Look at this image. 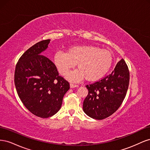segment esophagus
I'll return each instance as SVG.
<instances>
[{
	"label": "esophagus",
	"mask_w": 150,
	"mask_h": 150,
	"mask_svg": "<svg viewBox=\"0 0 150 150\" xmlns=\"http://www.w3.org/2000/svg\"><path fill=\"white\" fill-rule=\"evenodd\" d=\"M70 87L71 88H76V87H78V84H70Z\"/></svg>",
	"instance_id": "1"
}]
</instances>
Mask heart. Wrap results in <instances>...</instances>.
<instances>
[{
    "mask_svg": "<svg viewBox=\"0 0 150 150\" xmlns=\"http://www.w3.org/2000/svg\"><path fill=\"white\" fill-rule=\"evenodd\" d=\"M54 62L59 72L67 75L78 64L79 70L68 76L71 81L83 78L89 81L99 80L110 70L112 62L111 53L94 46H76L69 47L67 52L57 51L54 54Z\"/></svg>",
    "mask_w": 150,
    "mask_h": 150,
    "instance_id": "heart-1",
    "label": "heart"
}]
</instances>
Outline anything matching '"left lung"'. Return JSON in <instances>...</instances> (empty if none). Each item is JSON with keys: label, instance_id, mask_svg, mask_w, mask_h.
Wrapping results in <instances>:
<instances>
[{"label": "left lung", "instance_id": "obj_1", "mask_svg": "<svg viewBox=\"0 0 150 150\" xmlns=\"http://www.w3.org/2000/svg\"><path fill=\"white\" fill-rule=\"evenodd\" d=\"M129 82V71L123 59L110 75L86 84L88 94L83 102V111L93 119L101 120L110 116L121 105Z\"/></svg>", "mask_w": 150, "mask_h": 150}]
</instances>
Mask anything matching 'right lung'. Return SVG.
Listing matches in <instances>:
<instances>
[{"mask_svg": "<svg viewBox=\"0 0 150 150\" xmlns=\"http://www.w3.org/2000/svg\"><path fill=\"white\" fill-rule=\"evenodd\" d=\"M50 40L34 44L17 62L14 83L21 101L33 115L47 118L60 110L62 99L70 88L69 82L59 75L54 62L41 52Z\"/></svg>", "mask_w": 150, "mask_h": 150, "instance_id": "right-lung-1", "label": "right lung"}]
</instances>
